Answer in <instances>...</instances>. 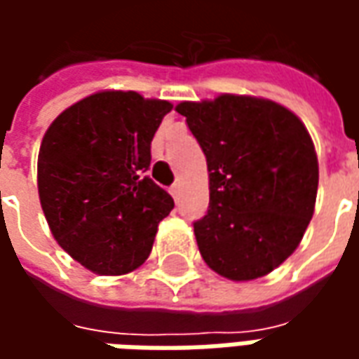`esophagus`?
<instances>
[{
  "mask_svg": "<svg viewBox=\"0 0 359 359\" xmlns=\"http://www.w3.org/2000/svg\"><path fill=\"white\" fill-rule=\"evenodd\" d=\"M169 192H171L172 198H179V194H180V182H175Z\"/></svg>",
  "mask_w": 359,
  "mask_h": 359,
  "instance_id": "obj_1",
  "label": "esophagus"
}]
</instances>
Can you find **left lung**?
I'll list each match as a JSON object with an SVG mask.
<instances>
[{
	"instance_id": "left-lung-1",
	"label": "left lung",
	"mask_w": 359,
	"mask_h": 359,
	"mask_svg": "<svg viewBox=\"0 0 359 359\" xmlns=\"http://www.w3.org/2000/svg\"><path fill=\"white\" fill-rule=\"evenodd\" d=\"M175 109L210 171V208L194 223L203 262L231 280L264 277L298 248L313 215L319 165L311 136L292 111L254 95Z\"/></svg>"
}]
</instances>
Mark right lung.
<instances>
[{"label": "right lung", "instance_id": "obj_1", "mask_svg": "<svg viewBox=\"0 0 359 359\" xmlns=\"http://www.w3.org/2000/svg\"><path fill=\"white\" fill-rule=\"evenodd\" d=\"M172 109L136 92H97L59 115L38 154V194L53 238L97 275L148 259L172 198L144 172L151 140Z\"/></svg>", "mask_w": 359, "mask_h": 359}]
</instances>
